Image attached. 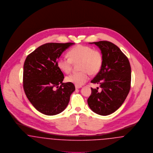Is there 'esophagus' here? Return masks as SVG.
<instances>
[{"mask_svg": "<svg viewBox=\"0 0 153 153\" xmlns=\"http://www.w3.org/2000/svg\"><path fill=\"white\" fill-rule=\"evenodd\" d=\"M82 88V86H77V85H75V88L76 89H78V88Z\"/></svg>", "mask_w": 153, "mask_h": 153, "instance_id": "obj_1", "label": "esophagus"}]
</instances>
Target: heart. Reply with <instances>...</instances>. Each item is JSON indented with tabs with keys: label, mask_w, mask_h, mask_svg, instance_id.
<instances>
[{
	"label": "heart",
	"mask_w": 153,
	"mask_h": 153,
	"mask_svg": "<svg viewBox=\"0 0 153 153\" xmlns=\"http://www.w3.org/2000/svg\"><path fill=\"white\" fill-rule=\"evenodd\" d=\"M70 57H60L57 62L58 68L63 73L69 74L71 71L73 63L79 62L78 67L80 71L73 73L67 76L66 80L77 86H82L89 79V73H98L102 64V56L101 52L92 47L78 45L68 52Z\"/></svg>",
	"instance_id": "obj_1"
}]
</instances>
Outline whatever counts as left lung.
Returning a JSON list of instances; mask_svg holds the SVG:
<instances>
[{
  "instance_id": "8db88e82",
  "label": "left lung",
  "mask_w": 153,
  "mask_h": 153,
  "mask_svg": "<svg viewBox=\"0 0 153 153\" xmlns=\"http://www.w3.org/2000/svg\"><path fill=\"white\" fill-rule=\"evenodd\" d=\"M100 49L102 64L100 71L91 82L101 88H91L88 99L90 108L98 114L107 116L123 104L131 88V69L128 59L120 48L107 41L90 42Z\"/></svg>"
}]
</instances>
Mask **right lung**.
Instances as JSON below:
<instances>
[{
    "label": "right lung",
    "instance_id": "1",
    "mask_svg": "<svg viewBox=\"0 0 153 153\" xmlns=\"http://www.w3.org/2000/svg\"><path fill=\"white\" fill-rule=\"evenodd\" d=\"M73 42L47 43L36 49L25 61L23 86L25 94L40 112L48 116L63 112L75 91L73 83H63L64 75L57 60Z\"/></svg>",
    "mask_w": 153,
    "mask_h": 153
}]
</instances>
